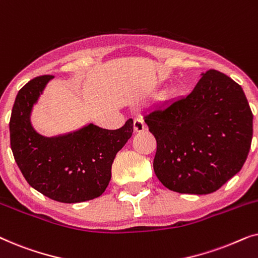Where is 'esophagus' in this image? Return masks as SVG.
Returning a JSON list of instances; mask_svg holds the SVG:
<instances>
[{
    "instance_id": "obj_1",
    "label": "esophagus",
    "mask_w": 258,
    "mask_h": 258,
    "mask_svg": "<svg viewBox=\"0 0 258 258\" xmlns=\"http://www.w3.org/2000/svg\"><path fill=\"white\" fill-rule=\"evenodd\" d=\"M134 130H135V133H143L144 130H147L146 123H144L142 119L136 118L135 121H134Z\"/></svg>"
}]
</instances>
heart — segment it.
Segmentation results:
<instances>
[{"label":"heart","mask_w":258,"mask_h":258,"mask_svg":"<svg viewBox=\"0 0 258 258\" xmlns=\"http://www.w3.org/2000/svg\"><path fill=\"white\" fill-rule=\"evenodd\" d=\"M179 93H181L179 88L177 86H172L164 93V98H167V100H174V98L179 96Z\"/></svg>","instance_id":"heart-1"}]
</instances>
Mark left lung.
<instances>
[{
    "label": "left lung",
    "instance_id": "obj_1",
    "mask_svg": "<svg viewBox=\"0 0 258 258\" xmlns=\"http://www.w3.org/2000/svg\"><path fill=\"white\" fill-rule=\"evenodd\" d=\"M157 142L154 171L179 194L216 191L241 170L252 140V112L242 87L208 70L186 97L143 114Z\"/></svg>",
    "mask_w": 258,
    "mask_h": 258
}]
</instances>
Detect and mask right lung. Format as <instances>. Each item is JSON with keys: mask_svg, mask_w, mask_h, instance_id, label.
Wrapping results in <instances>:
<instances>
[{"mask_svg": "<svg viewBox=\"0 0 258 258\" xmlns=\"http://www.w3.org/2000/svg\"><path fill=\"white\" fill-rule=\"evenodd\" d=\"M51 75L35 77L17 94L12 110L10 147L21 172L35 190L62 203H80L101 196L111 178L116 154L134 132L129 118L108 130L88 123L56 136L37 133L31 112Z\"/></svg>", "mask_w": 258, "mask_h": 258, "instance_id": "right-lung-1", "label": "right lung"}]
</instances>
